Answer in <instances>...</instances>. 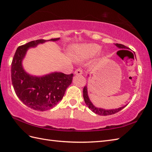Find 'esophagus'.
Here are the masks:
<instances>
[{"mask_svg": "<svg viewBox=\"0 0 152 152\" xmlns=\"http://www.w3.org/2000/svg\"><path fill=\"white\" fill-rule=\"evenodd\" d=\"M74 74H76V75H81V74H82V70L81 69H76L75 72H74Z\"/></svg>", "mask_w": 152, "mask_h": 152, "instance_id": "obj_1", "label": "esophagus"}]
</instances>
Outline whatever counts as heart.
Returning <instances> with one entry per match:
<instances>
[{"label": "heart", "mask_w": 152, "mask_h": 152, "mask_svg": "<svg viewBox=\"0 0 152 152\" xmlns=\"http://www.w3.org/2000/svg\"><path fill=\"white\" fill-rule=\"evenodd\" d=\"M101 47L95 43H88L77 45L73 49L74 57L79 60H85L94 57L101 50ZM101 56L103 53H101Z\"/></svg>", "instance_id": "heart-1"}]
</instances>
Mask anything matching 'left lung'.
<instances>
[{
    "label": "left lung",
    "instance_id": "8db88e82",
    "mask_svg": "<svg viewBox=\"0 0 152 152\" xmlns=\"http://www.w3.org/2000/svg\"><path fill=\"white\" fill-rule=\"evenodd\" d=\"M115 45L119 49H129L127 47L121 44H115ZM83 99H84V101L86 102V105L88 106V108L91 110L92 112H93L95 114L100 115H112L114 114L115 113L118 112L119 111L121 110L123 108H124L126 105L124 106H122V107L115 108V109H110V110H107V109H103V108H96L95 106L93 104V103L90 101L88 96V88H87V86H86L83 89Z\"/></svg>",
    "mask_w": 152,
    "mask_h": 152
}]
</instances>
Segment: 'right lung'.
<instances>
[{
  "instance_id": "right-lung-1",
  "label": "right lung",
  "mask_w": 152,
  "mask_h": 152,
  "mask_svg": "<svg viewBox=\"0 0 152 152\" xmlns=\"http://www.w3.org/2000/svg\"><path fill=\"white\" fill-rule=\"evenodd\" d=\"M59 40V38L31 41L19 46L13 58L11 78L15 94L24 104L35 110L46 111L61 101L72 83L74 74L55 72L42 76H32L23 69L22 61L30 48L46 41Z\"/></svg>"
}]
</instances>
